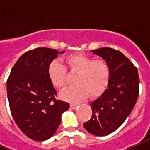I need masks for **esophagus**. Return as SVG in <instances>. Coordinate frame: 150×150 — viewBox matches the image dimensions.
<instances>
[{"mask_svg":"<svg viewBox=\"0 0 150 150\" xmlns=\"http://www.w3.org/2000/svg\"><path fill=\"white\" fill-rule=\"evenodd\" d=\"M77 106H78L77 104H73V103H71V104H70V108L72 109H75L76 108H77Z\"/></svg>","mask_w":150,"mask_h":150,"instance_id":"1","label":"esophagus"}]
</instances>
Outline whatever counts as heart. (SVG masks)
Returning a JSON list of instances; mask_svg holds the SVG:
<instances>
[{"instance_id": "b5f03b06", "label": "heart", "mask_w": 150, "mask_h": 150, "mask_svg": "<svg viewBox=\"0 0 150 150\" xmlns=\"http://www.w3.org/2000/svg\"><path fill=\"white\" fill-rule=\"evenodd\" d=\"M67 69L72 74H77L75 86L61 93V98L71 103H79L89 95L95 98L102 95L109 85L111 69L104 59H94L83 53H76L65 58ZM66 67L54 60L47 67V76L51 83L58 89H64L67 85Z\"/></svg>"}]
</instances>
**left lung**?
<instances>
[{"instance_id":"1","label":"left lung","mask_w":150,"mask_h":150,"mask_svg":"<svg viewBox=\"0 0 150 150\" xmlns=\"http://www.w3.org/2000/svg\"><path fill=\"white\" fill-rule=\"evenodd\" d=\"M92 52L109 63L111 76L106 89L90 104L92 118L83 126L94 136H107L122 126L134 108L139 78L137 68L119 51L102 47Z\"/></svg>"}]
</instances>
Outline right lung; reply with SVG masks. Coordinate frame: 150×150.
<instances>
[{
	"mask_svg": "<svg viewBox=\"0 0 150 150\" xmlns=\"http://www.w3.org/2000/svg\"><path fill=\"white\" fill-rule=\"evenodd\" d=\"M48 47L25 52L12 68L7 81V94L13 119L22 132L35 141L55 133L68 103L57 100V92L47 76L51 62L63 54Z\"/></svg>",
	"mask_w": 150,
	"mask_h": 150,
	"instance_id": "add662e5",
	"label": "right lung"
}]
</instances>
